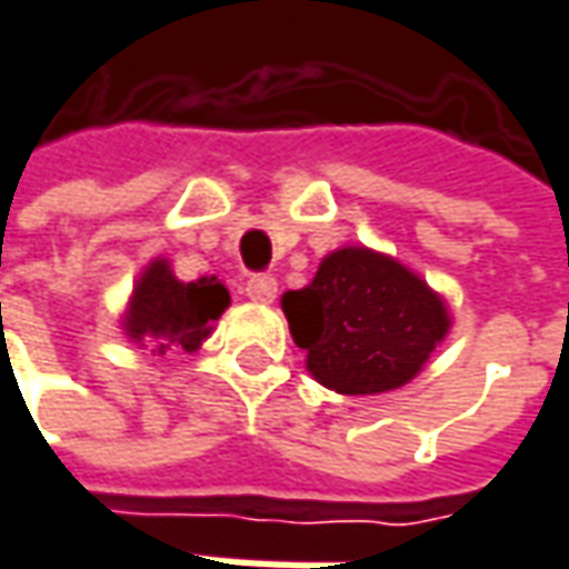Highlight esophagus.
I'll list each match as a JSON object with an SVG mask.
<instances>
[{
    "label": "esophagus",
    "instance_id": "1",
    "mask_svg": "<svg viewBox=\"0 0 569 569\" xmlns=\"http://www.w3.org/2000/svg\"><path fill=\"white\" fill-rule=\"evenodd\" d=\"M274 295H278V281H274L272 274L259 272L247 281V297L256 300V303H272Z\"/></svg>",
    "mask_w": 569,
    "mask_h": 569
}]
</instances>
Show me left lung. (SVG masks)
I'll use <instances>...</instances> for the list:
<instances>
[{"mask_svg": "<svg viewBox=\"0 0 569 569\" xmlns=\"http://www.w3.org/2000/svg\"><path fill=\"white\" fill-rule=\"evenodd\" d=\"M281 307L310 373L341 396L405 386L449 329L443 300L418 274L363 247L326 256Z\"/></svg>", "mask_w": 569, "mask_h": 569, "instance_id": "8db88e82", "label": "left lung"}]
</instances>
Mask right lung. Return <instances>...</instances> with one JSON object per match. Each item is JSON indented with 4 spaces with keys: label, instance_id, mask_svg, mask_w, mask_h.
Returning a JSON list of instances; mask_svg holds the SVG:
<instances>
[{
    "label": "right lung",
    "instance_id": "obj_1",
    "mask_svg": "<svg viewBox=\"0 0 569 569\" xmlns=\"http://www.w3.org/2000/svg\"><path fill=\"white\" fill-rule=\"evenodd\" d=\"M230 303L228 288L214 278L177 281L167 262H151L126 317V336L132 341L151 345V351L164 355L170 348L196 351L208 339L211 322L224 313Z\"/></svg>",
    "mask_w": 569,
    "mask_h": 569
}]
</instances>
